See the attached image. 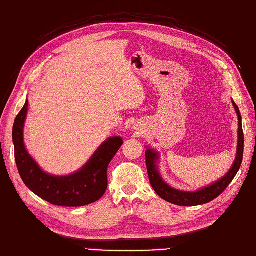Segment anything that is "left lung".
<instances>
[{"instance_id":"left-lung-1","label":"left lung","mask_w":256,"mask_h":256,"mask_svg":"<svg viewBox=\"0 0 256 256\" xmlns=\"http://www.w3.org/2000/svg\"><path fill=\"white\" fill-rule=\"evenodd\" d=\"M232 104H234V110L238 115V124H239V129H238V148H236V156L234 158V162L232 164L229 172L226 173L224 178H221L219 180L214 182L212 185L204 187L202 190H198L195 192H185V190H175L173 187L166 184L161 178L160 172H158V163L160 160V154L158 152L151 149V148L146 146V163L148 168V175H149L150 184L152 188L154 190L156 194L160 196L162 200H166L174 205L178 206H198L204 205L209 202L214 200L217 198L221 192H222L229 184L234 178L238 171L240 170L242 158H243V149H244V136L242 130V117L239 110V107L232 100Z\"/></svg>"}]
</instances>
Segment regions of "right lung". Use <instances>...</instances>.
I'll return each instance as SVG.
<instances>
[{
  "instance_id": "add662e5",
  "label": "right lung",
  "mask_w": 256,
  "mask_h": 256,
  "mask_svg": "<svg viewBox=\"0 0 256 256\" xmlns=\"http://www.w3.org/2000/svg\"><path fill=\"white\" fill-rule=\"evenodd\" d=\"M28 100L16 116L13 126L15 161L24 184L34 194L52 205L80 207L98 202L107 190V168L124 141L110 137L102 144L78 171L64 176L44 171L28 153L24 144V124Z\"/></svg>"
}]
</instances>
